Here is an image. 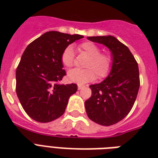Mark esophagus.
Returning a JSON list of instances; mask_svg holds the SVG:
<instances>
[{
    "instance_id": "34e87169",
    "label": "esophagus",
    "mask_w": 158,
    "mask_h": 158,
    "mask_svg": "<svg viewBox=\"0 0 158 158\" xmlns=\"http://www.w3.org/2000/svg\"><path fill=\"white\" fill-rule=\"evenodd\" d=\"M83 88H84V86L81 85V84H78V89H79V90L82 89Z\"/></svg>"
}]
</instances>
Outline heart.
Returning a JSON list of instances; mask_svg holds the SVG:
<instances>
[{"mask_svg":"<svg viewBox=\"0 0 158 158\" xmlns=\"http://www.w3.org/2000/svg\"><path fill=\"white\" fill-rule=\"evenodd\" d=\"M79 51L88 56L84 70H70L67 78L70 82L79 84L93 81L96 77L104 79L109 75L113 66V57L109 52H100L101 48L92 42H83L79 45ZM61 61L66 68H71L75 64V54L71 46H68L61 55Z\"/></svg>","mask_w":158,"mask_h":158,"instance_id":"obj_1","label":"heart"}]
</instances>
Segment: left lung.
Instances as JSON below:
<instances>
[{
  "label": "left lung",
  "instance_id": "left-lung-1",
  "mask_svg": "<svg viewBox=\"0 0 158 158\" xmlns=\"http://www.w3.org/2000/svg\"><path fill=\"white\" fill-rule=\"evenodd\" d=\"M102 44L112 53L113 66L104 81L92 84V96L85 101L86 112L92 121L102 126L118 123L134 106L139 88L138 63L129 48L114 36H89Z\"/></svg>",
  "mask_w": 158,
  "mask_h": 158
}]
</instances>
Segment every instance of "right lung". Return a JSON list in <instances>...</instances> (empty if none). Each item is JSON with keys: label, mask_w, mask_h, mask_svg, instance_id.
<instances>
[{"label": "right lung", "mask_w": 158, "mask_h": 158, "mask_svg": "<svg viewBox=\"0 0 158 158\" xmlns=\"http://www.w3.org/2000/svg\"><path fill=\"white\" fill-rule=\"evenodd\" d=\"M80 35L48 31L26 48L16 70L17 96L25 112L40 123L63 114L68 100L77 91L75 83L58 84L66 71L61 55Z\"/></svg>", "instance_id": "right-lung-1"}]
</instances>
